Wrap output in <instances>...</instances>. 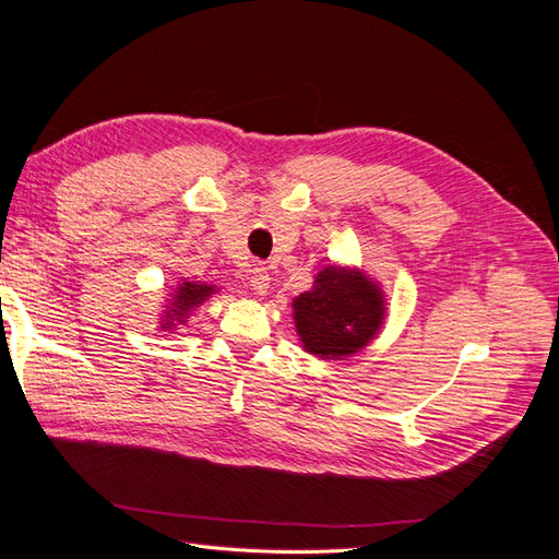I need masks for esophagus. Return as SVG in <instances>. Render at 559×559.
Listing matches in <instances>:
<instances>
[{
    "mask_svg": "<svg viewBox=\"0 0 559 559\" xmlns=\"http://www.w3.org/2000/svg\"><path fill=\"white\" fill-rule=\"evenodd\" d=\"M249 286L253 292H257L259 296H263V294H267V289H270V275H267V270L261 265V263H257L251 267V277H249Z\"/></svg>",
    "mask_w": 559,
    "mask_h": 559,
    "instance_id": "esophagus-1",
    "label": "esophagus"
}]
</instances>
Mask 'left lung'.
Returning <instances> with one entry per match:
<instances>
[{"label":"left lung","mask_w":559,"mask_h":559,"mask_svg":"<svg viewBox=\"0 0 559 559\" xmlns=\"http://www.w3.org/2000/svg\"><path fill=\"white\" fill-rule=\"evenodd\" d=\"M384 294L364 270L326 265L312 289L294 298V321L302 349L319 359H345L380 333Z\"/></svg>","instance_id":"obj_1"}]
</instances>
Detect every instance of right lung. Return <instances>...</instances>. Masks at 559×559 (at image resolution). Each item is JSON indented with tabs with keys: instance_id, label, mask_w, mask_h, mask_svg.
Listing matches in <instances>:
<instances>
[{
	"instance_id": "right-lung-1",
	"label": "right lung",
	"mask_w": 559,
	"mask_h": 559,
	"mask_svg": "<svg viewBox=\"0 0 559 559\" xmlns=\"http://www.w3.org/2000/svg\"><path fill=\"white\" fill-rule=\"evenodd\" d=\"M212 294H216L214 286L205 284V282H181L177 284V289L167 302V310L160 319V329L163 331H173L177 329V324H186L191 310H195L198 306H202Z\"/></svg>"
}]
</instances>
